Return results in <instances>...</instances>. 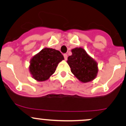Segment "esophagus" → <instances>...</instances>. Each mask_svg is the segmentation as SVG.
I'll return each mask as SVG.
<instances>
[{
  "label": "esophagus",
  "mask_w": 126,
  "mask_h": 126,
  "mask_svg": "<svg viewBox=\"0 0 126 126\" xmlns=\"http://www.w3.org/2000/svg\"><path fill=\"white\" fill-rule=\"evenodd\" d=\"M63 56H64V60H66L67 58H68V55H67V54L66 53H64V55H63Z\"/></svg>",
  "instance_id": "esophagus-1"
}]
</instances>
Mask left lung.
I'll return each instance as SVG.
<instances>
[{"label":"left lung","instance_id":"left-lung-1","mask_svg":"<svg viewBox=\"0 0 126 126\" xmlns=\"http://www.w3.org/2000/svg\"><path fill=\"white\" fill-rule=\"evenodd\" d=\"M71 52L72 55L68 56L67 63L72 73L83 83L94 79L98 71L96 62L81 48L73 49Z\"/></svg>","mask_w":126,"mask_h":126}]
</instances>
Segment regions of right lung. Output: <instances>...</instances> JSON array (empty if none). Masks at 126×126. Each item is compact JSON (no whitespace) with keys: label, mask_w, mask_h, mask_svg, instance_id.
<instances>
[{"label":"right lung","mask_w":126,"mask_h":126,"mask_svg":"<svg viewBox=\"0 0 126 126\" xmlns=\"http://www.w3.org/2000/svg\"><path fill=\"white\" fill-rule=\"evenodd\" d=\"M63 59L59 51L45 48L32 58L30 71L34 79L39 81H45L55 73L58 64Z\"/></svg>","instance_id":"1"}]
</instances>
